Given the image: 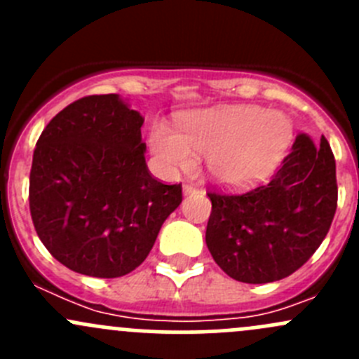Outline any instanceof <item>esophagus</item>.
I'll return each instance as SVG.
<instances>
[{
    "label": "esophagus",
    "mask_w": 359,
    "mask_h": 359,
    "mask_svg": "<svg viewBox=\"0 0 359 359\" xmlns=\"http://www.w3.org/2000/svg\"><path fill=\"white\" fill-rule=\"evenodd\" d=\"M198 191H200V187L194 186V184H189V182L184 184V194H193V193H198Z\"/></svg>",
    "instance_id": "1"
}]
</instances>
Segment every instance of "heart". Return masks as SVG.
Here are the masks:
<instances>
[{
    "label": "heart",
    "mask_w": 359,
    "mask_h": 359,
    "mask_svg": "<svg viewBox=\"0 0 359 359\" xmlns=\"http://www.w3.org/2000/svg\"><path fill=\"white\" fill-rule=\"evenodd\" d=\"M287 116L257 106H227L187 112L175 130L158 121L149 144L158 165L175 173L194 166V154L206 156L210 175L224 184L264 179L292 144Z\"/></svg>",
    "instance_id": "b5f03b06"
}]
</instances>
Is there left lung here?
<instances>
[{
  "mask_svg": "<svg viewBox=\"0 0 359 359\" xmlns=\"http://www.w3.org/2000/svg\"><path fill=\"white\" fill-rule=\"evenodd\" d=\"M335 158L300 133L267 182L248 191H208L206 247L220 269L243 283L283 280L313 257L337 210Z\"/></svg>",
  "mask_w": 359,
  "mask_h": 359,
  "instance_id": "obj_1",
  "label": "left lung"
}]
</instances>
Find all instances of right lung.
<instances>
[{
  "mask_svg": "<svg viewBox=\"0 0 359 359\" xmlns=\"http://www.w3.org/2000/svg\"><path fill=\"white\" fill-rule=\"evenodd\" d=\"M144 118L116 93L64 107L39 135L29 210L39 240L60 264L93 278H119L146 260L180 184L151 175Z\"/></svg>",
  "mask_w": 359,
  "mask_h": 359,
  "instance_id": "1",
  "label": "right lung"
}]
</instances>
